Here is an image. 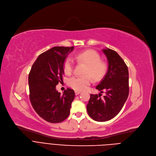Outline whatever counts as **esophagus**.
I'll use <instances>...</instances> for the list:
<instances>
[{
    "mask_svg": "<svg viewBox=\"0 0 156 156\" xmlns=\"http://www.w3.org/2000/svg\"><path fill=\"white\" fill-rule=\"evenodd\" d=\"M81 93V91H75V95H78V94H80V93Z\"/></svg>",
    "mask_w": 156,
    "mask_h": 156,
    "instance_id": "1",
    "label": "esophagus"
}]
</instances>
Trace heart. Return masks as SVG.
Wrapping results in <instances>:
<instances>
[{"mask_svg":"<svg viewBox=\"0 0 156 156\" xmlns=\"http://www.w3.org/2000/svg\"><path fill=\"white\" fill-rule=\"evenodd\" d=\"M78 61H83L87 64V67L84 71V75L73 76L69 80V84L76 90H83L90 86L92 83L91 75L94 79L99 80L104 75L106 70V65L101 62L99 55L94 51L87 50L75 55ZM74 61L70 57H66L63 63V70L65 73L70 75L73 71ZM89 75H88V74Z\"/></svg>","mask_w":156,"mask_h":156,"instance_id":"obj_1","label":"heart"}]
</instances>
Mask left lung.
<instances>
[{"label": "left lung", "instance_id": "obj_1", "mask_svg": "<svg viewBox=\"0 0 156 156\" xmlns=\"http://www.w3.org/2000/svg\"><path fill=\"white\" fill-rule=\"evenodd\" d=\"M108 62L105 76L96 86L102 94H91L86 105L90 117L97 122H106L114 118L122 110L129 94V76L128 67L116 52L110 49H103Z\"/></svg>", "mask_w": 156, "mask_h": 156}]
</instances>
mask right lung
Returning a JSON list of instances; mask_svg holds the SVG:
<instances>
[{
	"mask_svg": "<svg viewBox=\"0 0 156 156\" xmlns=\"http://www.w3.org/2000/svg\"><path fill=\"white\" fill-rule=\"evenodd\" d=\"M74 47H54L40 54L28 76L30 99L36 113L50 123H60L67 118L75 94L67 88L63 95L55 86L62 80L63 63Z\"/></svg>",
	"mask_w": 156,
	"mask_h": 156,
	"instance_id": "add662e5",
	"label": "right lung"
}]
</instances>
